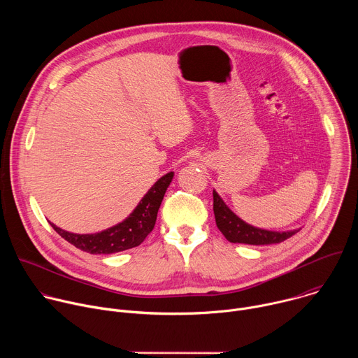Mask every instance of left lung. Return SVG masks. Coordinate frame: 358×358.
Wrapping results in <instances>:
<instances>
[{"label":"left lung","mask_w":358,"mask_h":358,"mask_svg":"<svg viewBox=\"0 0 358 358\" xmlns=\"http://www.w3.org/2000/svg\"><path fill=\"white\" fill-rule=\"evenodd\" d=\"M214 215L218 229L222 235L232 243H246V245H271L279 243L290 238L299 229L290 231H269L258 227H253L243 220H241L228 206L220 194L214 189Z\"/></svg>","instance_id":"obj_1"}]
</instances>
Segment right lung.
Wrapping results in <instances>:
<instances>
[{"label": "right lung", "mask_w": 358, "mask_h": 358, "mask_svg": "<svg viewBox=\"0 0 358 358\" xmlns=\"http://www.w3.org/2000/svg\"><path fill=\"white\" fill-rule=\"evenodd\" d=\"M173 177L174 173L170 171L159 178L126 220L105 231L96 234H73L55 224L50 225L69 243L93 255H109L138 246L155 228L159 208Z\"/></svg>", "instance_id": "add662e5"}]
</instances>
